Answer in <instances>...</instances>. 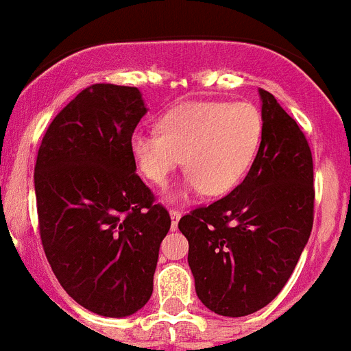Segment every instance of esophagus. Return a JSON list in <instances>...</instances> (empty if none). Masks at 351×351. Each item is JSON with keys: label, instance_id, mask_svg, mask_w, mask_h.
Segmentation results:
<instances>
[{"label": "esophagus", "instance_id": "34e87169", "mask_svg": "<svg viewBox=\"0 0 351 351\" xmlns=\"http://www.w3.org/2000/svg\"><path fill=\"white\" fill-rule=\"evenodd\" d=\"M169 216H171V228L175 230L176 225H178V221H180V217H182V212L176 210V208H171Z\"/></svg>", "mask_w": 351, "mask_h": 351}]
</instances>
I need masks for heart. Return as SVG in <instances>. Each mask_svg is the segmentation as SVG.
I'll list each match as a JSON object with an SVG mask.
<instances>
[{"label":"heart","instance_id":"obj_1","mask_svg":"<svg viewBox=\"0 0 351 351\" xmlns=\"http://www.w3.org/2000/svg\"><path fill=\"white\" fill-rule=\"evenodd\" d=\"M262 116L248 101H189L171 108L158 132H135L132 157L149 182L164 185L182 164L187 189L221 196L241 184L257 158Z\"/></svg>","mask_w":351,"mask_h":351}]
</instances>
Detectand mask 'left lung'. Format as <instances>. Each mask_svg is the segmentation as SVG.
Listing matches in <instances>:
<instances>
[{"label":"left lung","mask_w":351,"mask_h":351,"mask_svg":"<svg viewBox=\"0 0 351 351\" xmlns=\"http://www.w3.org/2000/svg\"><path fill=\"white\" fill-rule=\"evenodd\" d=\"M258 93L262 141L246 178L178 223L189 241L196 294L219 316H248L276 298L314 223L311 146L275 96Z\"/></svg>","instance_id":"1"}]
</instances>
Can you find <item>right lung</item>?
I'll use <instances>...</instances> for the list:
<instances>
[{
  "label": "right lung",
  "mask_w": 351,
  "mask_h": 351,
  "mask_svg": "<svg viewBox=\"0 0 351 351\" xmlns=\"http://www.w3.org/2000/svg\"><path fill=\"white\" fill-rule=\"evenodd\" d=\"M144 114L137 87L90 85L51 121L35 162L46 258L71 298L99 316L146 305L171 226L135 173L130 139Z\"/></svg>",
  "instance_id": "1"
}]
</instances>
